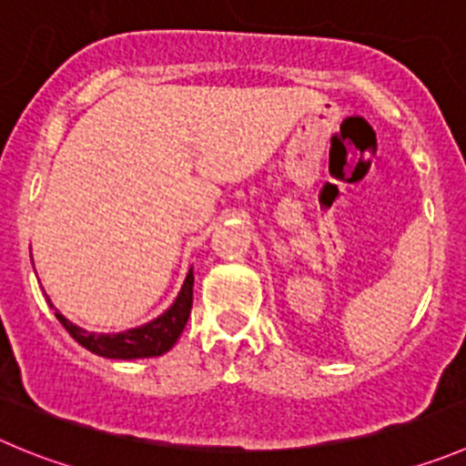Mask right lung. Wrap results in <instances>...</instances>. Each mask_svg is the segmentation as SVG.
Wrapping results in <instances>:
<instances>
[{"instance_id": "1", "label": "right lung", "mask_w": 466, "mask_h": 466, "mask_svg": "<svg viewBox=\"0 0 466 466\" xmlns=\"http://www.w3.org/2000/svg\"><path fill=\"white\" fill-rule=\"evenodd\" d=\"M193 268L186 276L184 285H181L179 297L174 299L172 306L158 315L156 319L147 321V324L137 326V329H128L121 333H94L85 331L73 321H68L62 312H56V319L62 321V326L73 336V340L80 342L85 350L91 354H98L103 359H116V360H133V359H151V356H163L174 347V342L179 340L181 331L186 329V321L190 317V308H193ZM50 301V299H47ZM52 306V303H50Z\"/></svg>"}]
</instances>
